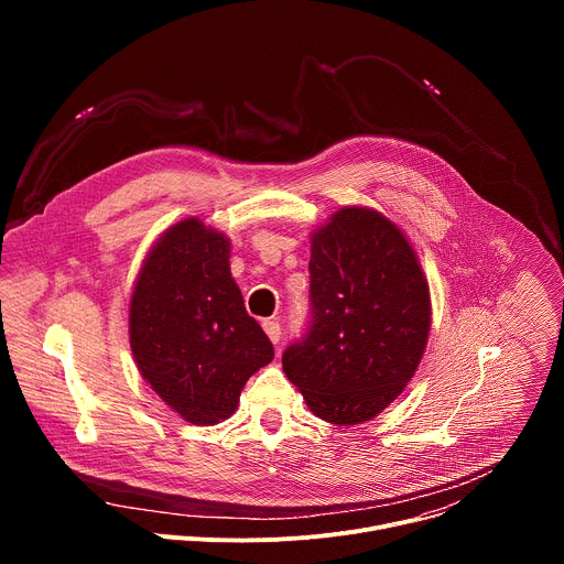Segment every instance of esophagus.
<instances>
[{"label":"esophagus","instance_id":"obj_1","mask_svg":"<svg viewBox=\"0 0 564 564\" xmlns=\"http://www.w3.org/2000/svg\"><path fill=\"white\" fill-rule=\"evenodd\" d=\"M263 330H265V335L270 337V341H272L274 346H279V341H281V326H279V321H265Z\"/></svg>","mask_w":564,"mask_h":564}]
</instances>
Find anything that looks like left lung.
<instances>
[{
	"label": "left lung",
	"instance_id": "left-lung-1",
	"mask_svg": "<svg viewBox=\"0 0 564 564\" xmlns=\"http://www.w3.org/2000/svg\"><path fill=\"white\" fill-rule=\"evenodd\" d=\"M307 333L283 372L330 424L377 417L415 375L431 330V294L401 229L368 207H344L312 231Z\"/></svg>",
	"mask_w": 564,
	"mask_h": 564
}]
</instances>
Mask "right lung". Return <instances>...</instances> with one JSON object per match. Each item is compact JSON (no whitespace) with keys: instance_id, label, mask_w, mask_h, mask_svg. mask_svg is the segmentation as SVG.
Returning a JSON list of instances; mask_svg holds the SVG:
<instances>
[{"instance_id":"right-lung-1","label":"right lung","mask_w":564,"mask_h":564,"mask_svg":"<svg viewBox=\"0 0 564 564\" xmlns=\"http://www.w3.org/2000/svg\"><path fill=\"white\" fill-rule=\"evenodd\" d=\"M129 344L144 381L185 422L227 420L246 381L274 359L229 272V238L198 218L149 250L129 303Z\"/></svg>"}]
</instances>
